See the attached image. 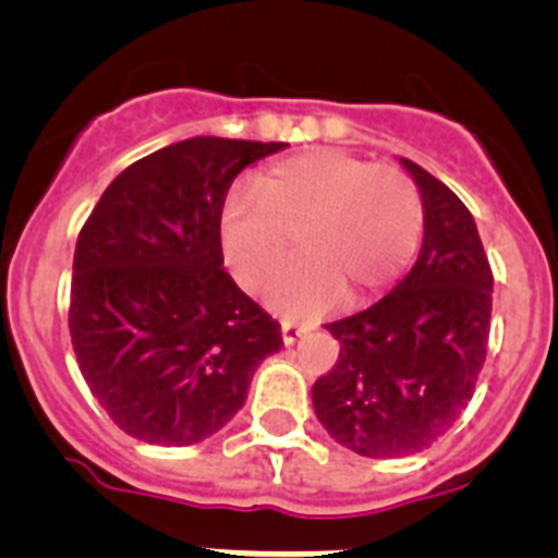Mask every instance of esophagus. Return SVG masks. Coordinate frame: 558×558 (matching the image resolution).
<instances>
[{"label":"esophagus","mask_w":558,"mask_h":558,"mask_svg":"<svg viewBox=\"0 0 558 558\" xmlns=\"http://www.w3.org/2000/svg\"><path fill=\"white\" fill-rule=\"evenodd\" d=\"M280 333H283L286 348H291V344L303 336V328H300L298 323H289V319H286V323H280Z\"/></svg>","instance_id":"34e87169"}]
</instances>
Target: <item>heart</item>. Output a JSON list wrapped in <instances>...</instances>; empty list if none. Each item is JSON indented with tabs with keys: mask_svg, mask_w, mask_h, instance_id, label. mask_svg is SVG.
<instances>
[{
	"mask_svg": "<svg viewBox=\"0 0 558 558\" xmlns=\"http://www.w3.org/2000/svg\"><path fill=\"white\" fill-rule=\"evenodd\" d=\"M423 228L409 174L336 149L280 160L258 192H230L219 217L228 267L250 289L283 267L298 239L305 255L267 289V303L298 319L333 308L344 291L350 303L380 294L409 269Z\"/></svg>",
	"mask_w": 558,
	"mask_h": 558,
	"instance_id": "obj_1",
	"label": "heart"
}]
</instances>
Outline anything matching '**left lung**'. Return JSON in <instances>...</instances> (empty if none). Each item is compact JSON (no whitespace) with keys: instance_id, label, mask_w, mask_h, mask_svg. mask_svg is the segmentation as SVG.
Wrapping results in <instances>:
<instances>
[{"instance_id":"1","label":"left lung","mask_w":558,"mask_h":558,"mask_svg":"<svg viewBox=\"0 0 558 558\" xmlns=\"http://www.w3.org/2000/svg\"><path fill=\"white\" fill-rule=\"evenodd\" d=\"M400 167L425 208L416 264L384 300L325 325L339 359L311 389L323 428L366 459L430 448L473 398L489 339L492 269L473 214L414 160Z\"/></svg>"}]
</instances>
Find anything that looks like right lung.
I'll return each mask as SVG.
<instances>
[{"mask_svg":"<svg viewBox=\"0 0 558 558\" xmlns=\"http://www.w3.org/2000/svg\"><path fill=\"white\" fill-rule=\"evenodd\" d=\"M286 144L194 135L105 189L74 250L80 373L133 439L185 448L239 414L280 325L225 272L219 217L244 167Z\"/></svg>","mask_w":558,"mask_h":558,"instance_id":"add662e5","label":"right lung"}]
</instances>
